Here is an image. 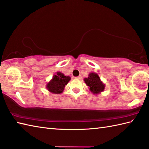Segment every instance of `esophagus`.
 <instances>
[{"label":"esophagus","instance_id":"obj_1","mask_svg":"<svg viewBox=\"0 0 149 149\" xmlns=\"http://www.w3.org/2000/svg\"><path fill=\"white\" fill-rule=\"evenodd\" d=\"M75 79H79L80 80L82 79V77L81 76V75H79V76H78V77H75Z\"/></svg>","mask_w":149,"mask_h":149}]
</instances>
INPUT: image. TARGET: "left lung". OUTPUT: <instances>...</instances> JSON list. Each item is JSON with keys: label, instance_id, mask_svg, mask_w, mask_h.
<instances>
[{"label": "left lung", "instance_id": "1", "mask_svg": "<svg viewBox=\"0 0 149 149\" xmlns=\"http://www.w3.org/2000/svg\"><path fill=\"white\" fill-rule=\"evenodd\" d=\"M84 81L91 92L94 95L100 94L105 89V84L103 83L99 75L95 72L90 73L88 77L84 79Z\"/></svg>", "mask_w": 149, "mask_h": 149}]
</instances>
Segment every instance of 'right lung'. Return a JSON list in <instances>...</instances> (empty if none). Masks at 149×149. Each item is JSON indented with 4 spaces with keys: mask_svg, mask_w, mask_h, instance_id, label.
Returning <instances> with one entry per match:
<instances>
[{
    "mask_svg": "<svg viewBox=\"0 0 149 149\" xmlns=\"http://www.w3.org/2000/svg\"><path fill=\"white\" fill-rule=\"evenodd\" d=\"M70 79L71 77L70 76H66L63 73L57 72L56 74L53 75L52 79L47 83L46 88L52 93H61Z\"/></svg>",
    "mask_w": 149,
    "mask_h": 149,
    "instance_id": "right-lung-1",
    "label": "right lung"
}]
</instances>
